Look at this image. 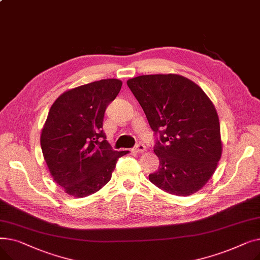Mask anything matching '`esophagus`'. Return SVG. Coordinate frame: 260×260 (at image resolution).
<instances>
[{
  "mask_svg": "<svg viewBox=\"0 0 260 260\" xmlns=\"http://www.w3.org/2000/svg\"><path fill=\"white\" fill-rule=\"evenodd\" d=\"M145 149H146V147H145L143 144L139 143V144H137V145H136V146L134 147V152L139 154V153H143V152H145Z\"/></svg>",
  "mask_w": 260,
  "mask_h": 260,
  "instance_id": "obj_1",
  "label": "esophagus"
}]
</instances>
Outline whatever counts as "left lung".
<instances>
[{"label": "left lung", "instance_id": "left-lung-1", "mask_svg": "<svg viewBox=\"0 0 260 260\" xmlns=\"http://www.w3.org/2000/svg\"><path fill=\"white\" fill-rule=\"evenodd\" d=\"M149 126L159 133L154 152L159 169L148 179L176 196H189L213 176L222 153L220 124L213 102L179 75H144L127 80Z\"/></svg>", "mask_w": 260, "mask_h": 260}]
</instances>
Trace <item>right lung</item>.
I'll list each match as a JSON object with an SVG mask.
<instances>
[{"instance_id": "add662e5", "label": "right lung", "mask_w": 260, "mask_h": 260, "mask_svg": "<svg viewBox=\"0 0 260 260\" xmlns=\"http://www.w3.org/2000/svg\"><path fill=\"white\" fill-rule=\"evenodd\" d=\"M122 82L104 79L63 92L51 105L41 133V148L53 180L76 198L89 196L112 178L117 160L103 133L107 105Z\"/></svg>"}]
</instances>
